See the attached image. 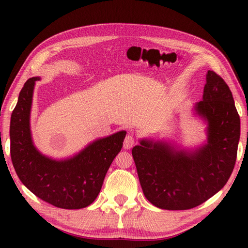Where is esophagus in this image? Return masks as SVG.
Wrapping results in <instances>:
<instances>
[{
	"label": "esophagus",
	"instance_id": "34e87169",
	"mask_svg": "<svg viewBox=\"0 0 248 248\" xmlns=\"http://www.w3.org/2000/svg\"><path fill=\"white\" fill-rule=\"evenodd\" d=\"M135 143V139L132 134H128L125 136V139L124 140V149H130L132 148V146Z\"/></svg>",
	"mask_w": 248,
	"mask_h": 248
}]
</instances>
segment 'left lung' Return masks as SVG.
Here are the masks:
<instances>
[{"mask_svg":"<svg viewBox=\"0 0 248 248\" xmlns=\"http://www.w3.org/2000/svg\"><path fill=\"white\" fill-rule=\"evenodd\" d=\"M194 109L208 124L207 144L186 150L141 140L132 149L145 197L160 209L197 207L220 191L233 170L240 116L228 85L214 71H208L202 100Z\"/></svg>","mask_w":248,"mask_h":248,"instance_id":"1","label":"left lung"}]
</instances>
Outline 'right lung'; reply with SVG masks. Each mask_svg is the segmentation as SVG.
<instances>
[{
    "mask_svg": "<svg viewBox=\"0 0 248 248\" xmlns=\"http://www.w3.org/2000/svg\"><path fill=\"white\" fill-rule=\"evenodd\" d=\"M31 78L21 89L10 119V156L19 179L37 197L62 209H82L93 202L127 132L99 139L78 155L53 160L41 155L31 140L30 117L35 82Z\"/></svg>",
    "mask_w": 248,
    "mask_h": 248,
    "instance_id": "obj_1",
    "label": "right lung"
}]
</instances>
